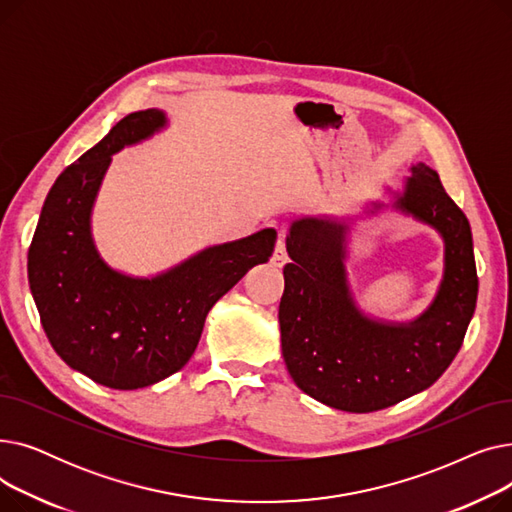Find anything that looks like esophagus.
Here are the masks:
<instances>
[{
    "label": "esophagus",
    "mask_w": 512,
    "mask_h": 512,
    "mask_svg": "<svg viewBox=\"0 0 512 512\" xmlns=\"http://www.w3.org/2000/svg\"><path fill=\"white\" fill-rule=\"evenodd\" d=\"M288 261V255H286V238H284V232H280V238L276 242V249H274V255H272V263L276 267H282L284 263Z\"/></svg>",
    "instance_id": "34e87169"
}]
</instances>
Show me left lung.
Listing matches in <instances>:
<instances>
[{"mask_svg":"<svg viewBox=\"0 0 512 512\" xmlns=\"http://www.w3.org/2000/svg\"><path fill=\"white\" fill-rule=\"evenodd\" d=\"M392 205L444 238L440 290L409 324L375 321L355 305L344 267L346 222L303 218L286 238L292 261L284 265L278 311L282 357L294 384L332 409L380 411L432 386L459 353L475 311L471 226L438 172L413 166Z\"/></svg>","mask_w":512,"mask_h":512,"instance_id":"obj_1","label":"left lung"}]
</instances>
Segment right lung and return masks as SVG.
Masks as SVG:
<instances>
[{"label":"right lung","mask_w":512,"mask_h":512,"mask_svg":"<svg viewBox=\"0 0 512 512\" xmlns=\"http://www.w3.org/2000/svg\"><path fill=\"white\" fill-rule=\"evenodd\" d=\"M166 126L159 110L122 118L51 186L29 249L41 326L66 365L114 390L166 380L193 357L209 309L274 253L276 230L209 247L155 278L107 265L91 236V209L112 155Z\"/></svg>","instance_id":"right-lung-1"}]
</instances>
